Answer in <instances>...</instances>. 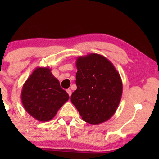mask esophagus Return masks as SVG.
I'll return each mask as SVG.
<instances>
[{"instance_id":"34e87169","label":"esophagus","mask_w":159,"mask_h":159,"mask_svg":"<svg viewBox=\"0 0 159 159\" xmlns=\"http://www.w3.org/2000/svg\"><path fill=\"white\" fill-rule=\"evenodd\" d=\"M66 91H67V93H68V95H69V96L71 95V90H70V89H67Z\"/></svg>"}]
</instances>
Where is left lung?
Listing matches in <instances>:
<instances>
[{"instance_id":"left-lung-1","label":"left lung","mask_w":159,"mask_h":159,"mask_svg":"<svg viewBox=\"0 0 159 159\" xmlns=\"http://www.w3.org/2000/svg\"><path fill=\"white\" fill-rule=\"evenodd\" d=\"M77 89L70 101L81 118L91 125L109 120L122 95L121 76L113 64L101 54L91 53L76 60Z\"/></svg>"}]
</instances>
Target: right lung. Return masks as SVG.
Listing matches in <instances>:
<instances>
[{"label":"right lung","instance_id":"add662e5","mask_svg":"<svg viewBox=\"0 0 159 159\" xmlns=\"http://www.w3.org/2000/svg\"><path fill=\"white\" fill-rule=\"evenodd\" d=\"M69 95L60 86L48 67H38L24 84L21 102L26 111L40 121L52 119Z\"/></svg>","mask_w":159,"mask_h":159}]
</instances>
